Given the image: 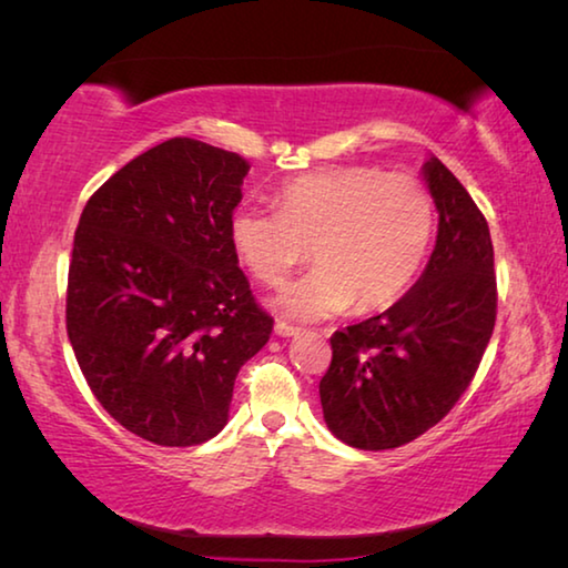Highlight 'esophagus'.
Masks as SVG:
<instances>
[{
	"label": "esophagus",
	"mask_w": 568,
	"mask_h": 568,
	"mask_svg": "<svg viewBox=\"0 0 568 568\" xmlns=\"http://www.w3.org/2000/svg\"><path fill=\"white\" fill-rule=\"evenodd\" d=\"M297 333H301V328H295V325L285 321H275V335H281V338H293Z\"/></svg>",
	"instance_id": "34e87169"
}]
</instances>
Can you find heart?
I'll return each mask as SVG.
<instances>
[{"instance_id": "heart-1", "label": "heart", "mask_w": 568, "mask_h": 568, "mask_svg": "<svg viewBox=\"0 0 568 568\" xmlns=\"http://www.w3.org/2000/svg\"><path fill=\"white\" fill-rule=\"evenodd\" d=\"M436 227L434 197L410 172L341 165L287 182L281 210L243 203L230 243L267 285L313 257L318 267L277 297L291 318L315 321L345 307L386 311L418 281Z\"/></svg>"}]
</instances>
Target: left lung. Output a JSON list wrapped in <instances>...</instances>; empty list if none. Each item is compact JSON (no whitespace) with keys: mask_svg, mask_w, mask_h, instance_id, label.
Segmentation results:
<instances>
[{"mask_svg":"<svg viewBox=\"0 0 568 568\" xmlns=\"http://www.w3.org/2000/svg\"><path fill=\"white\" fill-rule=\"evenodd\" d=\"M438 235L418 283L373 318L335 331L321 378L323 418L363 450L410 444L456 406L474 381L496 323L488 223L444 162L423 165Z\"/></svg>","mask_w":568,"mask_h":568,"instance_id":"obj_1","label":"left lung"}]
</instances>
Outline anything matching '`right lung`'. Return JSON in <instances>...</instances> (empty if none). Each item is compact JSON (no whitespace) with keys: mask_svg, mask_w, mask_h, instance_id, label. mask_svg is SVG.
I'll use <instances>...</instances> for the list:
<instances>
[{"mask_svg":"<svg viewBox=\"0 0 568 568\" xmlns=\"http://www.w3.org/2000/svg\"><path fill=\"white\" fill-rule=\"evenodd\" d=\"M247 170L235 152L172 138L114 172L77 225L74 358L102 408L158 446L217 436L237 371L273 333L227 233Z\"/></svg>","mask_w":568,"mask_h":568,"instance_id":"add662e5","label":"right lung"}]
</instances>
